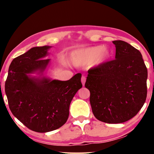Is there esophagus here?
<instances>
[{
  "instance_id": "1",
  "label": "esophagus",
  "mask_w": 154,
  "mask_h": 154,
  "mask_svg": "<svg viewBox=\"0 0 154 154\" xmlns=\"http://www.w3.org/2000/svg\"><path fill=\"white\" fill-rule=\"evenodd\" d=\"M86 81V78L85 76H82L81 78V83L83 84V85H85V83Z\"/></svg>"
}]
</instances>
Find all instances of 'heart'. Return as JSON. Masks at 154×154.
<instances>
[{
	"label": "heart",
	"mask_w": 154,
	"mask_h": 154,
	"mask_svg": "<svg viewBox=\"0 0 154 154\" xmlns=\"http://www.w3.org/2000/svg\"><path fill=\"white\" fill-rule=\"evenodd\" d=\"M110 55V50L105 46H91L73 50L70 55V61L75 66L90 64L97 66L106 62Z\"/></svg>",
	"instance_id": "b5f03b06"
}]
</instances>
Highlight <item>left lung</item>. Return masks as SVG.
I'll return each mask as SVG.
<instances>
[{"label":"left lung","instance_id":"1","mask_svg":"<svg viewBox=\"0 0 154 154\" xmlns=\"http://www.w3.org/2000/svg\"><path fill=\"white\" fill-rule=\"evenodd\" d=\"M115 60L88 70L92 113L99 121L121 123L133 118L146 98L147 69L141 52L123 41H114Z\"/></svg>","mask_w":154,"mask_h":154}]
</instances>
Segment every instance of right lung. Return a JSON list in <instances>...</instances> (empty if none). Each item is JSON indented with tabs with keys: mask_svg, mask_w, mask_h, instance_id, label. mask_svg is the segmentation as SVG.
I'll return each instance as SVG.
<instances>
[{
	"mask_svg": "<svg viewBox=\"0 0 154 154\" xmlns=\"http://www.w3.org/2000/svg\"><path fill=\"white\" fill-rule=\"evenodd\" d=\"M51 48H32L14 58L5 85L12 114L29 129L38 132L52 131L66 123L71 100L82 88L81 73L65 81L45 75L50 62L45 57Z\"/></svg>",
	"mask_w": 154,
	"mask_h": 154,
	"instance_id": "1",
	"label": "right lung"
}]
</instances>
